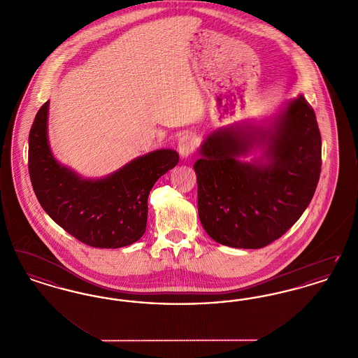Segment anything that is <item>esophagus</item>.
I'll list each match as a JSON object with an SVG mask.
<instances>
[{
	"mask_svg": "<svg viewBox=\"0 0 358 358\" xmlns=\"http://www.w3.org/2000/svg\"><path fill=\"white\" fill-rule=\"evenodd\" d=\"M177 149H178V153H180L182 158H187L196 149V139H194V136H192V134H185V136H181L180 141H178Z\"/></svg>",
	"mask_w": 358,
	"mask_h": 358,
	"instance_id": "1",
	"label": "esophagus"
}]
</instances>
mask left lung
Returning <instances> with one entry per match:
<instances>
[{
    "instance_id": "8db88e82",
    "label": "left lung",
    "mask_w": 358,
    "mask_h": 358,
    "mask_svg": "<svg viewBox=\"0 0 358 358\" xmlns=\"http://www.w3.org/2000/svg\"><path fill=\"white\" fill-rule=\"evenodd\" d=\"M262 154L241 162L252 152ZM193 169L199 216L222 245L263 248L285 235L310 204L318 185L322 141L303 95L282 103L278 114L208 134Z\"/></svg>"
}]
</instances>
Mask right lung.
<instances>
[{
	"instance_id": "1",
	"label": "right lung",
	"mask_w": 358,
	"mask_h": 358,
	"mask_svg": "<svg viewBox=\"0 0 358 358\" xmlns=\"http://www.w3.org/2000/svg\"><path fill=\"white\" fill-rule=\"evenodd\" d=\"M45 102L29 133L28 168L34 194L53 222L95 248H120L146 231L148 199L155 181L173 169L178 153L159 149L136 157L102 178H85L52 153Z\"/></svg>"
}]
</instances>
